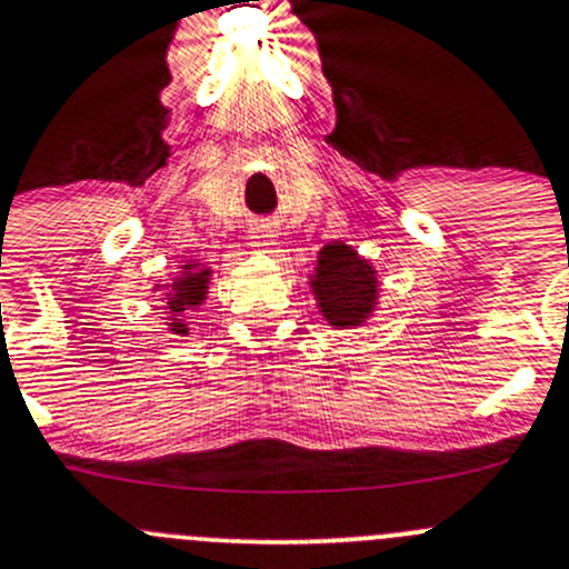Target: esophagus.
Returning <instances> with one entry per match:
<instances>
[{
  "label": "esophagus",
  "mask_w": 569,
  "mask_h": 569,
  "mask_svg": "<svg viewBox=\"0 0 569 569\" xmlns=\"http://www.w3.org/2000/svg\"><path fill=\"white\" fill-rule=\"evenodd\" d=\"M250 244H253L256 250H264V253H272V248L278 242H274L272 231H256V234L250 237Z\"/></svg>",
  "instance_id": "esophagus-1"
}]
</instances>
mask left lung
Instances as JSON below:
<instances>
[{"mask_svg":"<svg viewBox=\"0 0 569 569\" xmlns=\"http://www.w3.org/2000/svg\"><path fill=\"white\" fill-rule=\"evenodd\" d=\"M310 291L321 316L332 330H355L368 325L379 310V274L351 244H325L316 256L313 274H308Z\"/></svg>","mask_w":569,"mask_h":569,"instance_id":"8db88e82","label":"left lung"}]
</instances>
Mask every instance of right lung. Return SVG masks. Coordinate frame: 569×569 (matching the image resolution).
<instances>
[{"mask_svg":"<svg viewBox=\"0 0 569 569\" xmlns=\"http://www.w3.org/2000/svg\"><path fill=\"white\" fill-rule=\"evenodd\" d=\"M209 283H212V267L201 264L199 259L182 261L179 272L171 280H160L154 283V295H160L166 310V327L169 332L188 338V313L199 310L209 295Z\"/></svg>","mask_w":569,"mask_h":569,"instance_id":"1","label":"right lung"}]
</instances>
